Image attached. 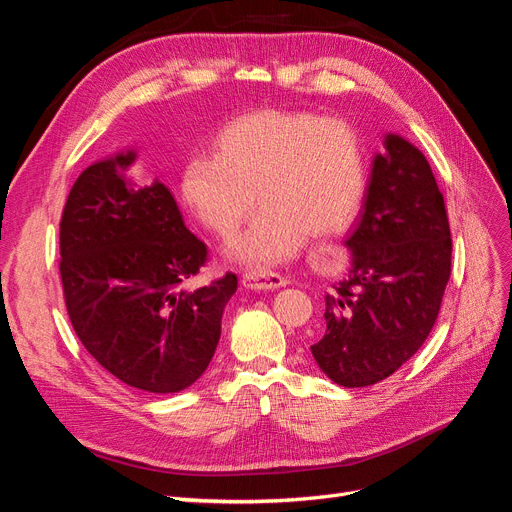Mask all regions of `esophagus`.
<instances>
[{"label":"esophagus","instance_id":"obj_1","mask_svg":"<svg viewBox=\"0 0 512 512\" xmlns=\"http://www.w3.org/2000/svg\"><path fill=\"white\" fill-rule=\"evenodd\" d=\"M286 284V277L269 269H250L243 273V286L250 290H275Z\"/></svg>","mask_w":512,"mask_h":512}]
</instances>
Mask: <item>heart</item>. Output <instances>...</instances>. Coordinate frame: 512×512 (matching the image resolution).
Returning a JSON list of instances; mask_svg holds the SVG:
<instances>
[{
  "label": "heart",
  "instance_id": "b5f03b06",
  "mask_svg": "<svg viewBox=\"0 0 512 512\" xmlns=\"http://www.w3.org/2000/svg\"><path fill=\"white\" fill-rule=\"evenodd\" d=\"M213 153H196L181 170V198L213 235L230 239L256 207L250 232L235 247L245 262H280L305 232L322 237L348 222L365 190L359 136L339 119L265 111L228 123Z\"/></svg>",
  "mask_w": 512,
  "mask_h": 512
}]
</instances>
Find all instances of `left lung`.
Returning <instances> with one entry per match:
<instances>
[{"label": "left lung", "mask_w": 512, "mask_h": 512, "mask_svg": "<svg viewBox=\"0 0 512 512\" xmlns=\"http://www.w3.org/2000/svg\"><path fill=\"white\" fill-rule=\"evenodd\" d=\"M348 275L324 297L327 329L312 346L333 382L356 389L389 378L423 346L451 277V228L427 158L384 136L361 218L346 235Z\"/></svg>", "instance_id": "left-lung-1"}]
</instances>
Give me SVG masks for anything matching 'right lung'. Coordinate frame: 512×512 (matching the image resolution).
<instances>
[{
	"mask_svg": "<svg viewBox=\"0 0 512 512\" xmlns=\"http://www.w3.org/2000/svg\"><path fill=\"white\" fill-rule=\"evenodd\" d=\"M134 160L121 151L74 181L59 224L61 284L76 335L106 371L147 393H179L213 359L237 275L183 288L207 245L164 183L126 177Z\"/></svg>",
	"mask_w": 512,
	"mask_h": 512,
	"instance_id": "1",
	"label": "right lung"
}]
</instances>
